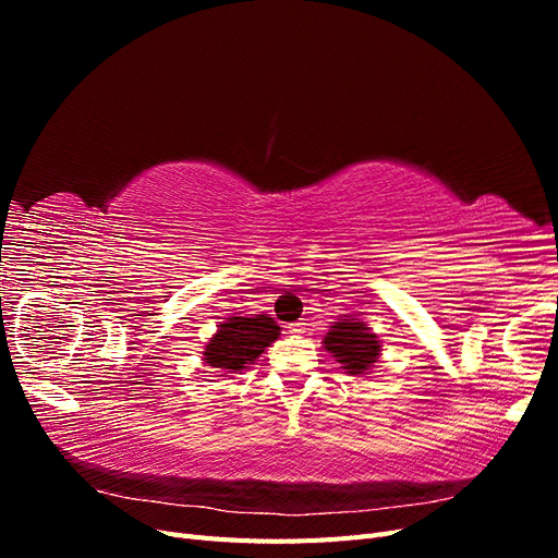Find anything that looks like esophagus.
I'll return each instance as SVG.
<instances>
[{
	"label": "esophagus",
	"instance_id": "34e87169",
	"mask_svg": "<svg viewBox=\"0 0 558 558\" xmlns=\"http://www.w3.org/2000/svg\"><path fill=\"white\" fill-rule=\"evenodd\" d=\"M289 332L291 335H305L307 332V324H302V320H298V324L289 326Z\"/></svg>",
	"mask_w": 558,
	"mask_h": 558
}]
</instances>
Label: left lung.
Wrapping results in <instances>:
<instances>
[{"mask_svg": "<svg viewBox=\"0 0 558 558\" xmlns=\"http://www.w3.org/2000/svg\"><path fill=\"white\" fill-rule=\"evenodd\" d=\"M324 347L330 356L347 369V375H365L381 356L379 337L363 320L340 318L324 335Z\"/></svg>", "mask_w": 558, "mask_h": 558, "instance_id": "1", "label": "left lung"}]
</instances>
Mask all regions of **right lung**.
I'll return each instance as SVG.
<instances>
[{
    "instance_id": "1",
    "label": "right lung",
    "mask_w": 558,
    "mask_h": 558,
    "mask_svg": "<svg viewBox=\"0 0 558 558\" xmlns=\"http://www.w3.org/2000/svg\"><path fill=\"white\" fill-rule=\"evenodd\" d=\"M279 326L267 314L230 316L205 347V363L226 375L242 373L279 337Z\"/></svg>"
}]
</instances>
